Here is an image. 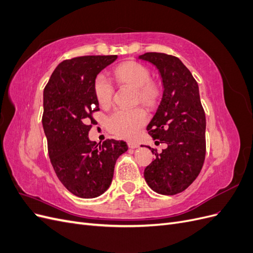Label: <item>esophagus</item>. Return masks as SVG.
I'll list each match as a JSON object with an SVG mask.
<instances>
[{
	"label": "esophagus",
	"instance_id": "1",
	"mask_svg": "<svg viewBox=\"0 0 253 253\" xmlns=\"http://www.w3.org/2000/svg\"><path fill=\"white\" fill-rule=\"evenodd\" d=\"M127 145H128L129 149H135V148L138 147V143L133 142V141H128V142H127Z\"/></svg>",
	"mask_w": 253,
	"mask_h": 253
}]
</instances>
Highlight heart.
I'll return each mask as SVG.
<instances>
[{"label":"heart","mask_w":253,"mask_h":253,"mask_svg":"<svg viewBox=\"0 0 253 253\" xmlns=\"http://www.w3.org/2000/svg\"><path fill=\"white\" fill-rule=\"evenodd\" d=\"M115 78L119 84H128L137 88V101L151 106L158 97V89L152 83L149 68L136 61H128L119 65L115 71ZM97 100L102 108H109L114 100V85L104 75H98L94 82ZM147 114L141 108L118 109L109 118L110 131L125 139H134L139 129L147 122Z\"/></svg>","instance_id":"heart-1"}]
</instances>
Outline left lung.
<instances>
[{
  "label": "left lung",
  "mask_w": 253,
  "mask_h": 253,
  "mask_svg": "<svg viewBox=\"0 0 253 253\" xmlns=\"http://www.w3.org/2000/svg\"><path fill=\"white\" fill-rule=\"evenodd\" d=\"M154 64L163 78L164 94L147 129L167 149L144 169L149 187L163 195L185 191L200 174L206 156V116L198 84L181 61L163 52H145L138 57Z\"/></svg>",
  "instance_id": "8db88e82"
}]
</instances>
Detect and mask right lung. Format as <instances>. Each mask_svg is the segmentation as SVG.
<instances>
[{"instance_id":"add662e5","label":"right lung","mask_w":253,"mask_h":253,"mask_svg":"<svg viewBox=\"0 0 253 253\" xmlns=\"http://www.w3.org/2000/svg\"><path fill=\"white\" fill-rule=\"evenodd\" d=\"M117 56H83L64 60L43 93L42 124L48 155L59 180L74 195L94 198L111 186L117 158L127 150L124 140L88 139L99 111L94 82Z\"/></svg>"}]
</instances>
